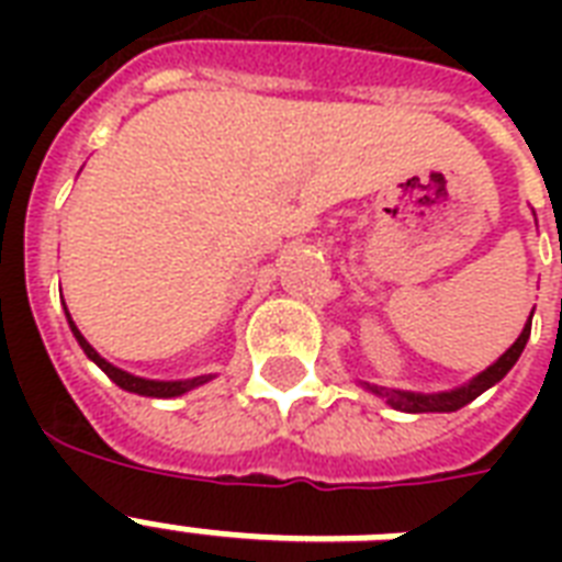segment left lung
I'll use <instances>...</instances> for the list:
<instances>
[{
    "mask_svg": "<svg viewBox=\"0 0 562 562\" xmlns=\"http://www.w3.org/2000/svg\"><path fill=\"white\" fill-rule=\"evenodd\" d=\"M533 317V312H531ZM531 317H528V324L519 333L510 347H507L502 356H498L487 370H481L479 375H472L470 382L461 384V387H452V391H440V393H414V391H393V387H379V384L361 382V387H368L370 393H375L379 400H384L391 408L396 411H408V414H449V411H458L463 405H470L475 396L493 387L496 382H502L507 375V370L514 368L519 356H522L525 344L531 338Z\"/></svg>",
    "mask_w": 562,
    "mask_h": 562,
    "instance_id": "obj_1",
    "label": "left lung"
}]
</instances>
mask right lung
Returning <instances> with one entry per match:
<instances>
[{"mask_svg": "<svg viewBox=\"0 0 562 562\" xmlns=\"http://www.w3.org/2000/svg\"><path fill=\"white\" fill-rule=\"evenodd\" d=\"M66 308V303H64ZM66 321H69V329H72L75 335V341L81 344V350L87 352V359L92 361V364H99L104 373L113 379V382L122 387V391L127 393H139V396H154V400H171V396H183V393H189L192 387H201L203 382H210L212 375H194V379H143V375H134V373H127V370L116 368V364H110L108 359H101L99 352L92 350V344L87 341L81 335V329L75 326V321L69 317V312H66Z\"/></svg>", "mask_w": 562, "mask_h": 562, "instance_id": "1", "label": "right lung"}]
</instances>
